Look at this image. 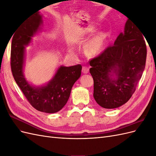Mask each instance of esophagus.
Segmentation results:
<instances>
[{
  "label": "esophagus",
  "mask_w": 156,
  "mask_h": 156,
  "mask_svg": "<svg viewBox=\"0 0 156 156\" xmlns=\"http://www.w3.org/2000/svg\"><path fill=\"white\" fill-rule=\"evenodd\" d=\"M89 72V68L87 66H83L82 72L83 73H88Z\"/></svg>",
  "instance_id": "obj_1"
}]
</instances>
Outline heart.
<instances>
[{
	"mask_svg": "<svg viewBox=\"0 0 156 156\" xmlns=\"http://www.w3.org/2000/svg\"><path fill=\"white\" fill-rule=\"evenodd\" d=\"M103 35L98 36L88 44L87 49L91 54H95L100 50L103 44Z\"/></svg>",
	"mask_w": 156,
	"mask_h": 156,
	"instance_id": "heart-1",
	"label": "heart"
}]
</instances>
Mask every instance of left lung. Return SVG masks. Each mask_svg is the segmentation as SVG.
Listing matches in <instances>:
<instances>
[{
	"label": "left lung",
	"instance_id": "obj_1",
	"mask_svg": "<svg viewBox=\"0 0 156 156\" xmlns=\"http://www.w3.org/2000/svg\"><path fill=\"white\" fill-rule=\"evenodd\" d=\"M143 36L127 20L124 33L117 37L114 45L90 60L94 98L103 108L119 107L135 92L146 64L147 51Z\"/></svg>",
	"mask_w": 156,
	"mask_h": 156
}]
</instances>
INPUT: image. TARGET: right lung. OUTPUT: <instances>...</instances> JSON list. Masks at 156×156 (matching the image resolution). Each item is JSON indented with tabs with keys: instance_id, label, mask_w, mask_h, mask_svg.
<instances>
[{
	"instance_id": "1",
	"label": "right lung",
	"mask_w": 156,
	"mask_h": 156,
	"mask_svg": "<svg viewBox=\"0 0 156 156\" xmlns=\"http://www.w3.org/2000/svg\"><path fill=\"white\" fill-rule=\"evenodd\" d=\"M42 16L36 13L23 23L13 35L11 49V69L13 77L30 105L46 113L60 111L66 104L74 83L80 77L82 66L77 64L61 66L54 77L45 85L34 87L29 84L23 74L25 46L40 30Z\"/></svg>"
}]
</instances>
